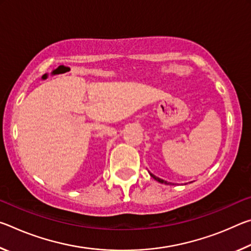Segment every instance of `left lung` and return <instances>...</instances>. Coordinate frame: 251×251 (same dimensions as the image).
Returning <instances> with one entry per match:
<instances>
[{
	"label": "left lung",
	"mask_w": 251,
	"mask_h": 251,
	"mask_svg": "<svg viewBox=\"0 0 251 251\" xmlns=\"http://www.w3.org/2000/svg\"><path fill=\"white\" fill-rule=\"evenodd\" d=\"M148 173H150V175L152 177V178H154V179L155 180H157V181H158V182H160V184H166V185H172V182H167L166 180H164V179H161V178H159V177H156L155 175H154V174H151V172H148ZM174 185V184H173Z\"/></svg>",
	"instance_id": "obj_1"
}]
</instances>
